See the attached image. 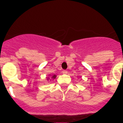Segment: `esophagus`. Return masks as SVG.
I'll use <instances>...</instances> for the list:
<instances>
[{
	"mask_svg": "<svg viewBox=\"0 0 123 123\" xmlns=\"http://www.w3.org/2000/svg\"><path fill=\"white\" fill-rule=\"evenodd\" d=\"M62 73H63V74H67L68 71H66V70H63V71H62Z\"/></svg>",
	"mask_w": 123,
	"mask_h": 123,
	"instance_id": "obj_1",
	"label": "esophagus"
}]
</instances>
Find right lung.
Wrapping results in <instances>:
<instances>
[{
  "mask_svg": "<svg viewBox=\"0 0 123 123\" xmlns=\"http://www.w3.org/2000/svg\"><path fill=\"white\" fill-rule=\"evenodd\" d=\"M56 77L57 76L55 75H49L48 77H46V80H54V79H55Z\"/></svg>",
  "mask_w": 123,
  "mask_h": 123,
  "instance_id": "right-lung-1",
  "label": "right lung"
}]
</instances>
